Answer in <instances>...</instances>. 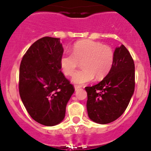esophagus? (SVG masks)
I'll return each instance as SVG.
<instances>
[{"instance_id":"34e87169","label":"esophagus","mask_w":151,"mask_h":151,"mask_svg":"<svg viewBox=\"0 0 151 151\" xmlns=\"http://www.w3.org/2000/svg\"><path fill=\"white\" fill-rule=\"evenodd\" d=\"M82 88V87L81 86H78V85H75V91H78L79 90V89Z\"/></svg>"}]
</instances>
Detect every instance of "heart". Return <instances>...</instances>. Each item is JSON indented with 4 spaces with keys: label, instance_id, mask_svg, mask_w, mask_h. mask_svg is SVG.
<instances>
[{
    "label": "heart",
    "instance_id": "heart-1",
    "mask_svg": "<svg viewBox=\"0 0 151 151\" xmlns=\"http://www.w3.org/2000/svg\"><path fill=\"white\" fill-rule=\"evenodd\" d=\"M72 53L64 52L61 55L60 64L66 76L73 74L82 63V69L73 75V82L83 85L96 79L104 78L110 71L114 63V52L110 47L91 40H83L76 42L73 47Z\"/></svg>",
    "mask_w": 151,
    "mask_h": 151
}]
</instances>
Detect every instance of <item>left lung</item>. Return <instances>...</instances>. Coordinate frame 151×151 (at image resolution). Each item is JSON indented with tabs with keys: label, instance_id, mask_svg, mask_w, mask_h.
<instances>
[{
	"label": "left lung",
	"instance_id": "obj_1",
	"mask_svg": "<svg viewBox=\"0 0 151 151\" xmlns=\"http://www.w3.org/2000/svg\"><path fill=\"white\" fill-rule=\"evenodd\" d=\"M85 91L88 115L93 122L107 124L121 116L134 91V60L123 45L115 49L114 63L106 76Z\"/></svg>",
	"mask_w": 151,
	"mask_h": 151
}]
</instances>
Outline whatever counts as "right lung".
I'll return each mask as SVG.
<instances>
[{
    "instance_id": "1",
    "label": "right lung",
    "mask_w": 151,
    "mask_h": 151,
    "mask_svg": "<svg viewBox=\"0 0 151 151\" xmlns=\"http://www.w3.org/2000/svg\"><path fill=\"white\" fill-rule=\"evenodd\" d=\"M63 54L60 38L44 37L31 45L19 67L21 100L30 116L46 126L63 120L66 104L75 91L60 70Z\"/></svg>"
}]
</instances>
